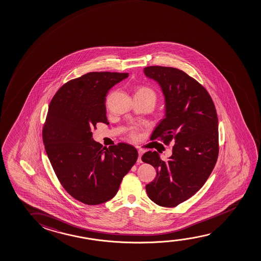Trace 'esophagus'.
I'll list each match as a JSON object with an SVG mask.
<instances>
[{"instance_id":"34e87169","label":"esophagus","mask_w":261,"mask_h":261,"mask_svg":"<svg viewBox=\"0 0 261 261\" xmlns=\"http://www.w3.org/2000/svg\"><path fill=\"white\" fill-rule=\"evenodd\" d=\"M142 155H143V151L139 150V151H138V159H137V163H143V162H142Z\"/></svg>"}]
</instances>
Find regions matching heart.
Segmentation results:
<instances>
[{
	"instance_id": "1",
	"label": "heart",
	"mask_w": 261,
	"mask_h": 261,
	"mask_svg": "<svg viewBox=\"0 0 261 261\" xmlns=\"http://www.w3.org/2000/svg\"><path fill=\"white\" fill-rule=\"evenodd\" d=\"M136 92H138V93H144V94L151 95V96H152V97L155 98L154 91H152L150 88L142 87L140 88V89H138V91H136ZM131 136H132L133 138H136V131H133L132 134H131Z\"/></svg>"
}]
</instances>
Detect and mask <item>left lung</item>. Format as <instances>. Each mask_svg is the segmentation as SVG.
Wrapping results in <instances>:
<instances>
[{"mask_svg": "<svg viewBox=\"0 0 261 261\" xmlns=\"http://www.w3.org/2000/svg\"><path fill=\"white\" fill-rule=\"evenodd\" d=\"M144 72L158 83L165 100V117L156 125L151 140L174 142L167 162L156 151L142 156L157 172L145 189L155 204L174 207L196 194L215 168L219 152L218 117L207 91L181 70L149 66Z\"/></svg>", "mask_w": 261, "mask_h": 261, "instance_id": "8db88e82", "label": "left lung"}]
</instances>
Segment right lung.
Here are the masks:
<instances>
[{"label":"right lung","mask_w":261,"mask_h":261,"mask_svg":"<svg viewBox=\"0 0 261 261\" xmlns=\"http://www.w3.org/2000/svg\"><path fill=\"white\" fill-rule=\"evenodd\" d=\"M128 73L88 72L71 80L50 102L43 142L64 189L83 204H102L115 197L138 152L125 143L103 148L92 138L97 123L109 124L105 100Z\"/></svg>","instance_id":"obj_1"}]
</instances>
